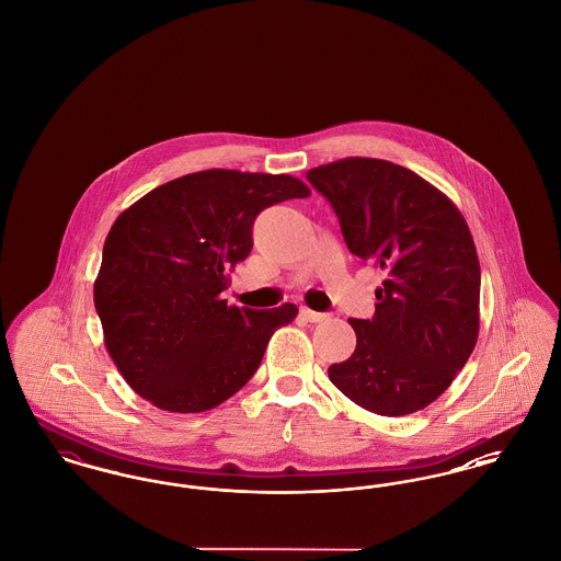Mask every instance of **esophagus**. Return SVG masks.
Returning <instances> with one entry per match:
<instances>
[{
  "label": "esophagus",
  "mask_w": 561,
  "mask_h": 561,
  "mask_svg": "<svg viewBox=\"0 0 561 561\" xmlns=\"http://www.w3.org/2000/svg\"><path fill=\"white\" fill-rule=\"evenodd\" d=\"M300 316H302L305 320L311 321V323H320V321L328 318L325 313H318V311H313V309H309V307H300Z\"/></svg>",
  "instance_id": "esophagus-1"
}]
</instances>
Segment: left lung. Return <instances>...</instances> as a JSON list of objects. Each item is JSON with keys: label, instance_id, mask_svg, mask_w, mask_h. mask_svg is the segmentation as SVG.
Listing matches in <instances>:
<instances>
[{"label": "left lung", "instance_id": "obj_1", "mask_svg": "<svg viewBox=\"0 0 561 561\" xmlns=\"http://www.w3.org/2000/svg\"><path fill=\"white\" fill-rule=\"evenodd\" d=\"M307 179L332 204L351 254L385 271L373 320H348L357 345L328 368L332 385L380 416L427 408L480 334V261L467 220L448 195L391 161L345 158Z\"/></svg>", "mask_w": 561, "mask_h": 561}]
</instances>
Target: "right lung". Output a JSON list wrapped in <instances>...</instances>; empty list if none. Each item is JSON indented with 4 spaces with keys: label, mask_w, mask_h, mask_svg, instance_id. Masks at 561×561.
Returning a JSON list of instances; mask_svg holds the SVG:
<instances>
[{
    "label": "right lung",
    "mask_w": 561,
    "mask_h": 561,
    "mask_svg": "<svg viewBox=\"0 0 561 561\" xmlns=\"http://www.w3.org/2000/svg\"><path fill=\"white\" fill-rule=\"evenodd\" d=\"M311 195L288 174L202 170L149 191L117 216L94 282L105 347L134 391L168 412H204L259 370L268 339L296 318L286 302L220 298L268 206Z\"/></svg>",
    "instance_id": "1"
}]
</instances>
